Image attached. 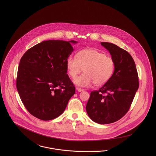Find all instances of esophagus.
Wrapping results in <instances>:
<instances>
[{"instance_id": "obj_1", "label": "esophagus", "mask_w": 156, "mask_h": 156, "mask_svg": "<svg viewBox=\"0 0 156 156\" xmlns=\"http://www.w3.org/2000/svg\"><path fill=\"white\" fill-rule=\"evenodd\" d=\"M76 89L77 90L78 92H82V91L84 90V89H82V88H79V87H77Z\"/></svg>"}]
</instances>
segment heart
Segmentation results:
<instances>
[{
	"instance_id": "b5f03b06",
	"label": "heart",
	"mask_w": 156,
	"mask_h": 156,
	"mask_svg": "<svg viewBox=\"0 0 156 156\" xmlns=\"http://www.w3.org/2000/svg\"><path fill=\"white\" fill-rule=\"evenodd\" d=\"M68 74L74 78V83L81 87H89L94 83L97 86L106 83L111 77L115 63L113 59L95 49L86 48L79 51L76 56H69L66 61Z\"/></svg>"
}]
</instances>
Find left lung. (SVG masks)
<instances>
[{
	"label": "left lung",
	"instance_id": "obj_1",
	"mask_svg": "<svg viewBox=\"0 0 156 156\" xmlns=\"http://www.w3.org/2000/svg\"><path fill=\"white\" fill-rule=\"evenodd\" d=\"M101 44L111 55L114 72L100 89L90 92L86 110L93 121L106 124L117 121L129 111L139 88V79L129 53L112 43Z\"/></svg>",
	"mask_w": 156,
	"mask_h": 156
}]
</instances>
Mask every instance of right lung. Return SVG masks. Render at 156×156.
<instances>
[{
	"mask_svg": "<svg viewBox=\"0 0 156 156\" xmlns=\"http://www.w3.org/2000/svg\"><path fill=\"white\" fill-rule=\"evenodd\" d=\"M74 40L44 41L29 48L20 59L16 86L24 106L44 121L65 111L75 87L67 74V59Z\"/></svg>",
	"mask_w": 156,
	"mask_h": 156,
	"instance_id": "obj_1",
	"label": "right lung"
}]
</instances>
